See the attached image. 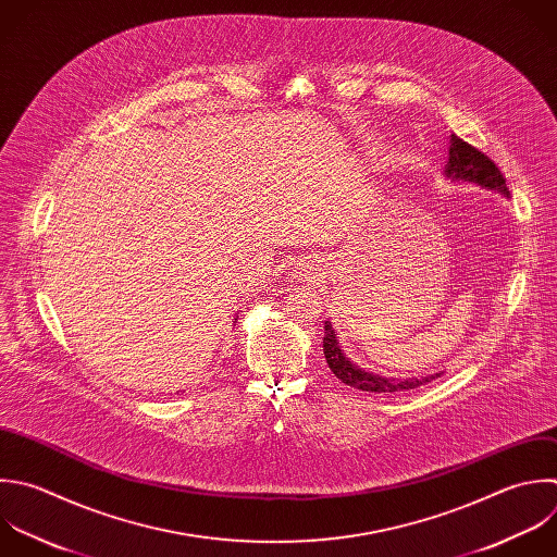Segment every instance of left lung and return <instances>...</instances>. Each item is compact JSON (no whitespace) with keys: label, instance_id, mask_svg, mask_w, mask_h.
I'll use <instances>...</instances> for the list:
<instances>
[{"label":"left lung","instance_id":"8db88e82","mask_svg":"<svg viewBox=\"0 0 557 557\" xmlns=\"http://www.w3.org/2000/svg\"><path fill=\"white\" fill-rule=\"evenodd\" d=\"M444 174L450 181H461V183H476L479 187H485L490 191H498L500 196L509 198V189L505 185V178L500 174V170L494 165V161L490 157H485L483 152H479L476 148H472L470 144H466L463 139H459L457 135H450V148H448V163ZM324 357L326 363L331 368V372L346 385L355 387V389H363V392H374V394H398V392H407L420 385L431 383L433 379H437L442 372L429 374V376H420V379H389V376H379L374 372H366L363 368L355 366L339 348V342L335 337V329L331 326V322H324Z\"/></svg>","mask_w":557,"mask_h":557}]
</instances>
